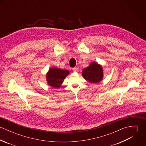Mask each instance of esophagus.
Instances as JSON below:
<instances>
[{
  "label": "esophagus",
  "mask_w": 146,
  "mask_h": 146,
  "mask_svg": "<svg viewBox=\"0 0 146 146\" xmlns=\"http://www.w3.org/2000/svg\"><path fill=\"white\" fill-rule=\"evenodd\" d=\"M72 70H73V71L75 72H77L79 71V68L78 67H74L72 68Z\"/></svg>",
  "instance_id": "esophagus-1"
}]
</instances>
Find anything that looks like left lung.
I'll use <instances>...</instances> for the list:
<instances>
[{"instance_id": "1", "label": "left lung", "mask_w": 146, "mask_h": 146, "mask_svg": "<svg viewBox=\"0 0 146 146\" xmlns=\"http://www.w3.org/2000/svg\"><path fill=\"white\" fill-rule=\"evenodd\" d=\"M84 78L90 83H98L104 78L102 66L96 62L90 63L82 71Z\"/></svg>"}]
</instances>
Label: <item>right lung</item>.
<instances>
[{
    "instance_id": "right-lung-1",
    "label": "right lung",
    "mask_w": 146,
    "mask_h": 146,
    "mask_svg": "<svg viewBox=\"0 0 146 146\" xmlns=\"http://www.w3.org/2000/svg\"><path fill=\"white\" fill-rule=\"evenodd\" d=\"M69 74V71L56 67L49 69L46 74V79L48 84L54 88H59L63 82L64 79Z\"/></svg>"
}]
</instances>
